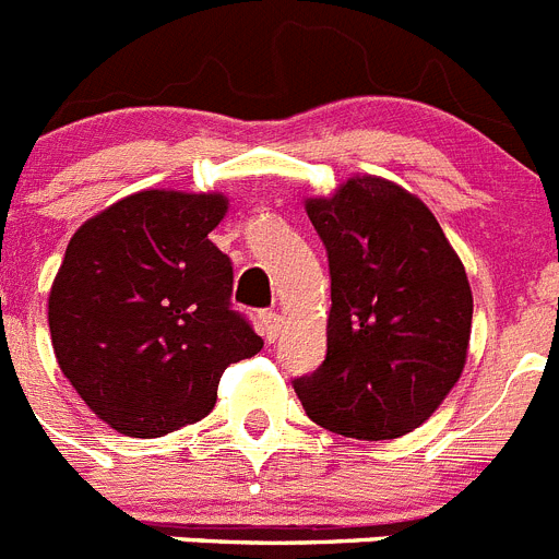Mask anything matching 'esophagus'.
<instances>
[{
  "label": "esophagus",
  "mask_w": 559,
  "mask_h": 559,
  "mask_svg": "<svg viewBox=\"0 0 559 559\" xmlns=\"http://www.w3.org/2000/svg\"><path fill=\"white\" fill-rule=\"evenodd\" d=\"M260 330H263V338L269 341V344H274V341L280 338V333H283V316L274 313V310L260 313Z\"/></svg>",
  "instance_id": "esophagus-1"
}]
</instances>
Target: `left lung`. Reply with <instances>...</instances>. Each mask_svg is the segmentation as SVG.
<instances>
[{"label": "left lung", "instance_id": "obj_1", "mask_svg": "<svg viewBox=\"0 0 559 559\" xmlns=\"http://www.w3.org/2000/svg\"><path fill=\"white\" fill-rule=\"evenodd\" d=\"M330 263L328 355L294 380L316 426L397 439L423 426L462 378L473 294L433 212L380 176L305 201Z\"/></svg>", "mask_w": 559, "mask_h": 559}]
</instances>
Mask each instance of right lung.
Returning a JSON list of instances; mask_svg holds the SVG:
<instances>
[{
    "mask_svg": "<svg viewBox=\"0 0 559 559\" xmlns=\"http://www.w3.org/2000/svg\"><path fill=\"white\" fill-rule=\"evenodd\" d=\"M221 192L142 190L72 235L49 290L63 378L114 431L165 437L199 423L229 364L263 349L231 310V263L210 240Z\"/></svg>",
    "mask_w": 559,
    "mask_h": 559,
    "instance_id": "add662e5",
    "label": "right lung"
}]
</instances>
